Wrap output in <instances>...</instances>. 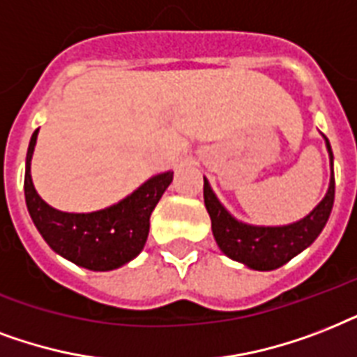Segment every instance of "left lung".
I'll return each mask as SVG.
<instances>
[{"label": "left lung", "instance_id": "8db88e82", "mask_svg": "<svg viewBox=\"0 0 357 357\" xmlns=\"http://www.w3.org/2000/svg\"><path fill=\"white\" fill-rule=\"evenodd\" d=\"M322 137L326 141L331 165L328 192L307 216L294 223H289V225L266 227V225H251V223L240 222L223 206L216 193L212 192L208 181L204 178V206H206L210 222H212V234L216 238L218 248L229 259L242 262L244 266L251 268V270L270 272V270L287 264L319 238V234L322 233V229L330 218L331 208H333V197H335L333 153H331L328 137L326 135Z\"/></svg>", "mask_w": 357, "mask_h": 357}]
</instances>
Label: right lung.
Returning <instances> with one entry per match:
<instances>
[{"label": "right lung", "instance_id": "obj_1", "mask_svg": "<svg viewBox=\"0 0 357 357\" xmlns=\"http://www.w3.org/2000/svg\"><path fill=\"white\" fill-rule=\"evenodd\" d=\"M38 130L29 141L24 193L35 227L66 261L93 272H109L139 255L149 236L151 214L173 181V171L151 176L119 203L96 212H63L50 206L33 186L31 158Z\"/></svg>", "mask_w": 357, "mask_h": 357}]
</instances>
